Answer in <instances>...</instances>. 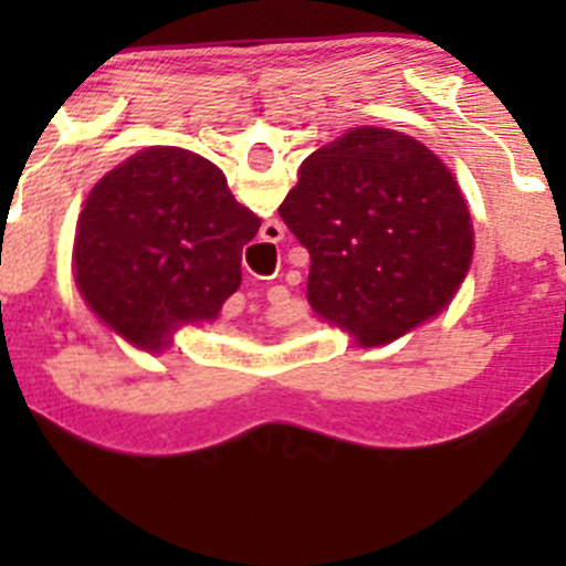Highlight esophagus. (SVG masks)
Listing matches in <instances>:
<instances>
[{
  "mask_svg": "<svg viewBox=\"0 0 566 566\" xmlns=\"http://www.w3.org/2000/svg\"><path fill=\"white\" fill-rule=\"evenodd\" d=\"M284 293H287L284 287H271L268 290V301H271V304H279V301L284 298Z\"/></svg>",
  "mask_w": 566,
  "mask_h": 566,
  "instance_id": "34e87169",
  "label": "esophagus"
}]
</instances>
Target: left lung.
I'll return each instance as SVG.
<instances>
[{
	"label": "left lung",
	"mask_w": 566,
	"mask_h": 566,
	"mask_svg": "<svg viewBox=\"0 0 566 566\" xmlns=\"http://www.w3.org/2000/svg\"><path fill=\"white\" fill-rule=\"evenodd\" d=\"M279 216L310 251L312 310L364 347L438 315L471 265L460 186L397 130L356 128L312 153Z\"/></svg>",
	"instance_id": "left-lung-1"
}]
</instances>
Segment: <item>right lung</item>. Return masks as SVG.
Instances as JSON below:
<instances>
[{"instance_id":"right-lung-1","label":"right lung","mask_w":566,"mask_h":566,"mask_svg":"<svg viewBox=\"0 0 566 566\" xmlns=\"http://www.w3.org/2000/svg\"><path fill=\"white\" fill-rule=\"evenodd\" d=\"M256 230L219 167L180 147H147L90 191L76 284L117 334L161 347L172 323L219 315L241 287V254Z\"/></svg>"}]
</instances>
